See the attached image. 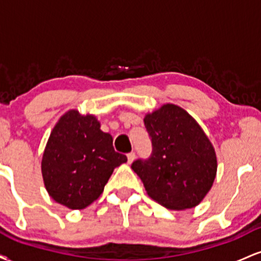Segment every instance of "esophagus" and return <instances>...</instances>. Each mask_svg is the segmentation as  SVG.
<instances>
[{"label": "esophagus", "instance_id": "1", "mask_svg": "<svg viewBox=\"0 0 261 261\" xmlns=\"http://www.w3.org/2000/svg\"><path fill=\"white\" fill-rule=\"evenodd\" d=\"M135 157H136V154H135V152H130V153H127V162H128V163H131V162H134Z\"/></svg>", "mask_w": 261, "mask_h": 261}]
</instances>
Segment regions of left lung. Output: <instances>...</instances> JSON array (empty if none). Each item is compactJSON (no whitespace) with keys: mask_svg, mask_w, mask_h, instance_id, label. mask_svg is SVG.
Listing matches in <instances>:
<instances>
[{"mask_svg":"<svg viewBox=\"0 0 261 261\" xmlns=\"http://www.w3.org/2000/svg\"><path fill=\"white\" fill-rule=\"evenodd\" d=\"M152 142L151 155L131 168L147 194L170 210L199 205L214 184L215 149L199 124L181 108L166 104L145 118Z\"/></svg>","mask_w":261,"mask_h":261,"instance_id":"1","label":"left lung"}]
</instances>
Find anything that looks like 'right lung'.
<instances>
[{
	"label": "right lung",
	"instance_id": "1",
	"mask_svg": "<svg viewBox=\"0 0 261 261\" xmlns=\"http://www.w3.org/2000/svg\"><path fill=\"white\" fill-rule=\"evenodd\" d=\"M127 161L92 115L66 113L54 127L41 161L47 193L68 208H85L103 193L113 170Z\"/></svg>",
	"mask_w": 261,
	"mask_h": 261
}]
</instances>
